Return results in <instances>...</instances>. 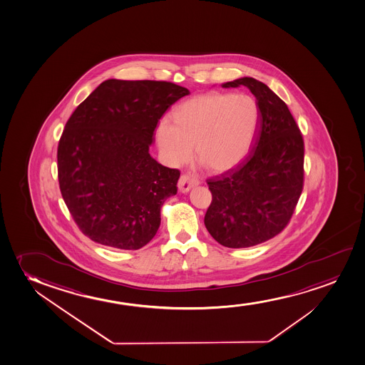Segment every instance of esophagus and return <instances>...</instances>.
<instances>
[{"label": "esophagus", "mask_w": 365, "mask_h": 365, "mask_svg": "<svg viewBox=\"0 0 365 365\" xmlns=\"http://www.w3.org/2000/svg\"><path fill=\"white\" fill-rule=\"evenodd\" d=\"M198 183V180H195L193 175L185 173V175H180V180H178V190L180 193H187V192H190V188H193Z\"/></svg>", "instance_id": "obj_1"}]
</instances>
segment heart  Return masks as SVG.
Here are the masks:
<instances>
[{
  "label": "heart",
  "mask_w": 365,
  "mask_h": 365,
  "mask_svg": "<svg viewBox=\"0 0 365 365\" xmlns=\"http://www.w3.org/2000/svg\"><path fill=\"white\" fill-rule=\"evenodd\" d=\"M260 125V108L247 93L210 91L180 105L157 128L162 156L180 166L192 156L215 172L230 170L245 158Z\"/></svg>",
  "instance_id": "heart-1"
}]
</instances>
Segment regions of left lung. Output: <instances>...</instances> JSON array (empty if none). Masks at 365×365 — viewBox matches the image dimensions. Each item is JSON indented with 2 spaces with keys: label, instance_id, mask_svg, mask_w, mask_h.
Returning <instances> with one entry per match:
<instances>
[{
  "label": "left lung",
  "instance_id": "8db88e82",
  "mask_svg": "<svg viewBox=\"0 0 365 365\" xmlns=\"http://www.w3.org/2000/svg\"><path fill=\"white\" fill-rule=\"evenodd\" d=\"M247 86L260 108V125L247 158L207 180L212 203L204 217L222 247H250L276 237L289 224L303 190L304 143L287 105L254 78L227 81Z\"/></svg>",
  "mask_w": 365,
  "mask_h": 365
}]
</instances>
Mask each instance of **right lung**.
I'll use <instances>...</instances> for the list:
<instances>
[{"label":"right lung","mask_w":365,"mask_h":365,"mask_svg":"<svg viewBox=\"0 0 365 365\" xmlns=\"http://www.w3.org/2000/svg\"><path fill=\"white\" fill-rule=\"evenodd\" d=\"M188 94L170 81L109 79L66 121L58 143L59 188L93 242L138 250L156 235L180 173L148 150L162 115Z\"/></svg>","instance_id":"right-lung-1"}]
</instances>
